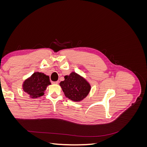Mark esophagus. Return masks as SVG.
<instances>
[{
	"instance_id": "obj_1",
	"label": "esophagus",
	"mask_w": 147,
	"mask_h": 147,
	"mask_svg": "<svg viewBox=\"0 0 147 147\" xmlns=\"http://www.w3.org/2000/svg\"><path fill=\"white\" fill-rule=\"evenodd\" d=\"M53 84H58L59 83V81H56V82H52Z\"/></svg>"
}]
</instances>
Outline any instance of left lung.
I'll use <instances>...</instances> for the list:
<instances>
[{"label":"left lung","mask_w":147,"mask_h":147,"mask_svg":"<svg viewBox=\"0 0 147 147\" xmlns=\"http://www.w3.org/2000/svg\"><path fill=\"white\" fill-rule=\"evenodd\" d=\"M65 80L59 84L66 97L74 102H80L88 95L91 85L85 78L72 72L65 75Z\"/></svg>","instance_id":"left-lung-1"}]
</instances>
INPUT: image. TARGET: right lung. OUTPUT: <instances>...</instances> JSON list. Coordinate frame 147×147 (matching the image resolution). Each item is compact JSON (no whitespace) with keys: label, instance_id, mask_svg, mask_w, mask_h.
Returning a JSON list of instances; mask_svg holds the SVG:
<instances>
[{"label":"right lung","instance_id":"obj_1","mask_svg":"<svg viewBox=\"0 0 147 147\" xmlns=\"http://www.w3.org/2000/svg\"><path fill=\"white\" fill-rule=\"evenodd\" d=\"M50 84L51 82L49 76L37 72L25 80L23 84V90L30 98L35 99L43 96L47 86Z\"/></svg>","mask_w":147,"mask_h":147}]
</instances>
